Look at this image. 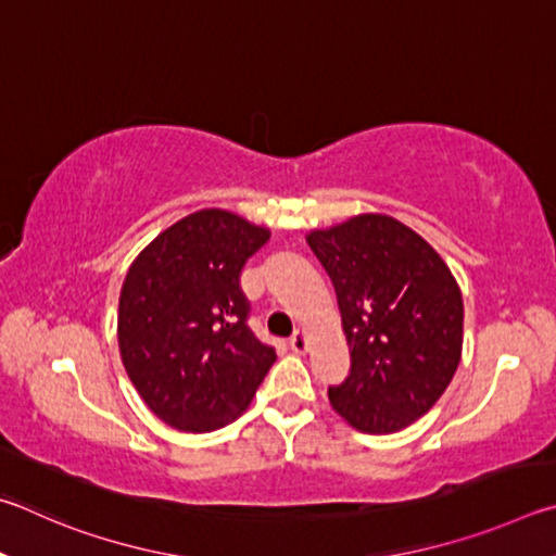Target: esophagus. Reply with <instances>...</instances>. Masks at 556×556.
I'll use <instances>...</instances> for the list:
<instances>
[{"label":"esophagus","mask_w":556,"mask_h":556,"mask_svg":"<svg viewBox=\"0 0 556 556\" xmlns=\"http://www.w3.org/2000/svg\"><path fill=\"white\" fill-rule=\"evenodd\" d=\"M307 346H309L307 334L303 332V329H298V332H295L293 337H290V349H293L295 354H305Z\"/></svg>","instance_id":"obj_1"}]
</instances>
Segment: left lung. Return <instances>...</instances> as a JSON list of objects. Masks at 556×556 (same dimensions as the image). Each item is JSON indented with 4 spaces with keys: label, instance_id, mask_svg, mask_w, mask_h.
<instances>
[{
    "label": "left lung",
    "instance_id": "8db88e82",
    "mask_svg": "<svg viewBox=\"0 0 556 556\" xmlns=\"http://www.w3.org/2000/svg\"><path fill=\"white\" fill-rule=\"evenodd\" d=\"M307 243L332 278L352 354L329 403L358 432L391 434L430 410L462 362L464 300L420 233L388 214H356Z\"/></svg>",
    "mask_w": 556,
    "mask_h": 556
}]
</instances>
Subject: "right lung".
Listing matches in <instances>:
<instances>
[{
  "instance_id": "add662e5",
  "label": "right lung",
  "mask_w": 556,
  "mask_h": 556,
  "mask_svg": "<svg viewBox=\"0 0 556 556\" xmlns=\"http://www.w3.org/2000/svg\"><path fill=\"white\" fill-rule=\"evenodd\" d=\"M270 231L227 210L161 231L126 273L122 364L149 410L180 432H214L247 410L276 362L247 325L239 276Z\"/></svg>"
}]
</instances>
